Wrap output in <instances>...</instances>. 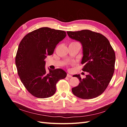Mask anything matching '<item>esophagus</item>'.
Wrapping results in <instances>:
<instances>
[{"label": "esophagus", "instance_id": "34e87169", "mask_svg": "<svg viewBox=\"0 0 127 127\" xmlns=\"http://www.w3.org/2000/svg\"><path fill=\"white\" fill-rule=\"evenodd\" d=\"M67 77H69V78H71V77H72V76H71V75H69V74H67Z\"/></svg>", "mask_w": 127, "mask_h": 127}]
</instances>
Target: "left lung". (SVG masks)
<instances>
[{"instance_id": "1", "label": "left lung", "mask_w": 127, "mask_h": 127, "mask_svg": "<svg viewBox=\"0 0 127 127\" xmlns=\"http://www.w3.org/2000/svg\"><path fill=\"white\" fill-rule=\"evenodd\" d=\"M67 33L71 39L82 44V70L88 74L83 79L79 75L73 76L79 79L80 83L72 88V93L82 99L96 97L104 92L112 78L116 61L114 50L108 39L101 33L89 30Z\"/></svg>"}]
</instances>
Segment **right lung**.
Segmentation results:
<instances>
[{"label": "right lung", "mask_w": 127, "mask_h": 127, "mask_svg": "<svg viewBox=\"0 0 127 127\" xmlns=\"http://www.w3.org/2000/svg\"><path fill=\"white\" fill-rule=\"evenodd\" d=\"M66 36L62 30L41 28L28 33L19 44L15 57L17 74L30 94L37 98L55 93L56 84L67 73L61 69L45 70L44 59L53 54L57 44Z\"/></svg>", "instance_id": "right-lung-1"}]
</instances>
